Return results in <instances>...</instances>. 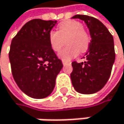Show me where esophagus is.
<instances>
[{
  "label": "esophagus",
  "mask_w": 124,
  "mask_h": 124,
  "mask_svg": "<svg viewBox=\"0 0 124 124\" xmlns=\"http://www.w3.org/2000/svg\"><path fill=\"white\" fill-rule=\"evenodd\" d=\"M70 62H66V61L62 60V64H63L64 65H67V64H70Z\"/></svg>",
  "instance_id": "34e87169"
}]
</instances>
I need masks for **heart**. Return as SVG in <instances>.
Masks as SVG:
<instances>
[{
    "mask_svg": "<svg viewBox=\"0 0 124 124\" xmlns=\"http://www.w3.org/2000/svg\"><path fill=\"white\" fill-rule=\"evenodd\" d=\"M68 45L59 54V57L64 61H70L77 57L80 51L85 52L90 45V36L83 28V25L77 21L70 20L60 23L57 31L49 32V43L52 50L59 52L65 45Z\"/></svg>",
    "mask_w": 124,
    "mask_h": 124,
    "instance_id": "obj_1",
    "label": "heart"
}]
</instances>
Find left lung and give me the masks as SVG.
I'll use <instances>...</instances> for the list:
<instances>
[{
    "mask_svg": "<svg viewBox=\"0 0 124 124\" xmlns=\"http://www.w3.org/2000/svg\"><path fill=\"white\" fill-rule=\"evenodd\" d=\"M72 18H79L85 23L92 40L83 57L84 62H72L71 82L77 92L94 94L104 87L110 77L115 59L113 36L103 23L95 18L76 15Z\"/></svg>",
    "mask_w": 124,
    "mask_h": 124,
    "instance_id": "1",
    "label": "left lung"
}]
</instances>
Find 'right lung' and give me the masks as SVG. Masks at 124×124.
Returning a JSON list of instances; mask_svg holds the SVG:
<instances>
[{"instance_id": "add662e5", "label": "right lung", "mask_w": 124, "mask_h": 124, "mask_svg": "<svg viewBox=\"0 0 124 124\" xmlns=\"http://www.w3.org/2000/svg\"><path fill=\"white\" fill-rule=\"evenodd\" d=\"M56 22L31 20L11 42L9 58L13 78L23 93L35 99L45 98L52 93L63 67L48 39Z\"/></svg>"}]
</instances>
